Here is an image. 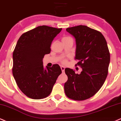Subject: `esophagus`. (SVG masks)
Masks as SVG:
<instances>
[{"mask_svg": "<svg viewBox=\"0 0 121 121\" xmlns=\"http://www.w3.org/2000/svg\"><path fill=\"white\" fill-rule=\"evenodd\" d=\"M60 68H61V70H62V72H65V67L61 66V67H60Z\"/></svg>", "mask_w": 121, "mask_h": 121, "instance_id": "1", "label": "esophagus"}]
</instances>
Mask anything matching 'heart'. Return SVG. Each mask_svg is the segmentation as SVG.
<instances>
[{
    "mask_svg": "<svg viewBox=\"0 0 121 121\" xmlns=\"http://www.w3.org/2000/svg\"><path fill=\"white\" fill-rule=\"evenodd\" d=\"M71 39V38H70V37H64V38H63V39H62V40H65V39ZM62 63L65 64L67 63V60L66 59H63V60H62Z\"/></svg>",
    "mask_w": 121,
    "mask_h": 121,
    "instance_id": "b5f03b06",
    "label": "heart"
}]
</instances>
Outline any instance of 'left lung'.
<instances>
[{"label": "left lung", "mask_w": 121, "mask_h": 121, "mask_svg": "<svg viewBox=\"0 0 121 121\" xmlns=\"http://www.w3.org/2000/svg\"><path fill=\"white\" fill-rule=\"evenodd\" d=\"M66 31L76 39V66L82 71L75 73L65 68L68 77L65 83L66 96L74 100L82 101L94 96L104 84L108 73L110 53L105 38L99 31L83 25L67 28Z\"/></svg>", "instance_id": "1"}]
</instances>
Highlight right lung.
Returning a JSON list of instances; mask_svg holds the SVG:
<instances>
[{
	"label": "right lung",
	"instance_id": "1",
	"mask_svg": "<svg viewBox=\"0 0 121 121\" xmlns=\"http://www.w3.org/2000/svg\"><path fill=\"white\" fill-rule=\"evenodd\" d=\"M62 29L40 26L23 33L18 40L13 53L12 73L19 89L30 98L48 96L62 73L58 64L46 69L43 65L44 56L51 51L52 41Z\"/></svg>",
	"mask_w": 121,
	"mask_h": 121
}]
</instances>
